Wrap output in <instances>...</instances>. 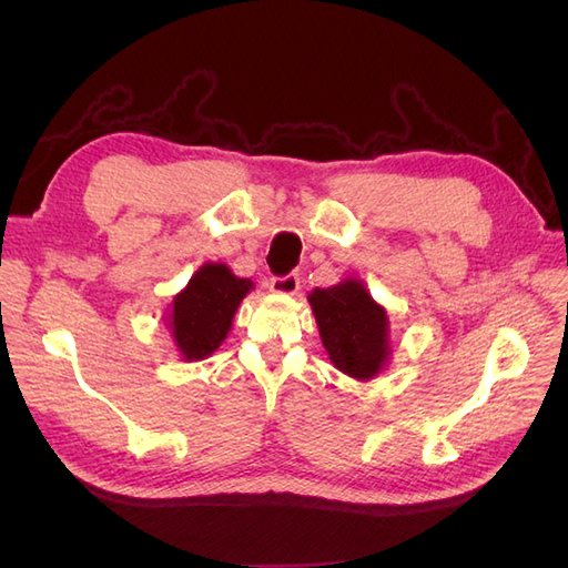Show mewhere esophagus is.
<instances>
[{
    "label": "esophagus",
    "mask_w": 568,
    "mask_h": 568,
    "mask_svg": "<svg viewBox=\"0 0 568 568\" xmlns=\"http://www.w3.org/2000/svg\"><path fill=\"white\" fill-rule=\"evenodd\" d=\"M270 288L274 291V294H282V296H294L296 291L301 288V277H298L296 272L284 274V277H272V282H270Z\"/></svg>",
    "instance_id": "34e87169"
}]
</instances>
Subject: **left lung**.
Here are the masks:
<instances>
[{
    "instance_id": "8db88e82",
    "label": "left lung",
    "mask_w": 568,
    "mask_h": 568,
    "mask_svg": "<svg viewBox=\"0 0 568 568\" xmlns=\"http://www.w3.org/2000/svg\"><path fill=\"white\" fill-rule=\"evenodd\" d=\"M320 326L322 346L336 369L367 382L386 367L388 317L363 282L346 280L307 296Z\"/></svg>"
}]
</instances>
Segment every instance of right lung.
<instances>
[{
	"label": "right lung",
	"instance_id": "add662e5",
	"mask_svg": "<svg viewBox=\"0 0 568 568\" xmlns=\"http://www.w3.org/2000/svg\"><path fill=\"white\" fill-rule=\"evenodd\" d=\"M253 288L222 263H205L173 298L168 326L182 359H203L215 353L232 329L239 303Z\"/></svg>",
	"mask_w": 568,
	"mask_h": 568
}]
</instances>
